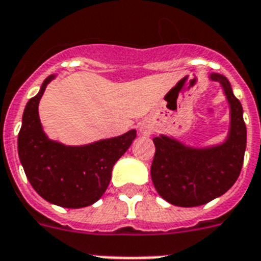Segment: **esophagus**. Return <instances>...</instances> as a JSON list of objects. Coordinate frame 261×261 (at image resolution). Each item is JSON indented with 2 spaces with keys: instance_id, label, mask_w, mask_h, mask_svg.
Segmentation results:
<instances>
[{
  "instance_id": "1",
  "label": "esophagus",
  "mask_w": 261,
  "mask_h": 261,
  "mask_svg": "<svg viewBox=\"0 0 261 261\" xmlns=\"http://www.w3.org/2000/svg\"><path fill=\"white\" fill-rule=\"evenodd\" d=\"M152 131H154V127H152V124H151L148 120H143V122L139 124V133H141L142 135H150Z\"/></svg>"
}]
</instances>
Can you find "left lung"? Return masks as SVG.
Listing matches in <instances>:
<instances>
[{"label": "left lung", "mask_w": 261, "mask_h": 261, "mask_svg": "<svg viewBox=\"0 0 261 261\" xmlns=\"http://www.w3.org/2000/svg\"><path fill=\"white\" fill-rule=\"evenodd\" d=\"M220 83L229 103L225 141L210 147H191L167 135L155 137L151 179L164 200L178 207H198L222 196L238 180L244 161L247 128L243 107L224 75L210 74Z\"/></svg>", "instance_id": "8db88e82"}]
</instances>
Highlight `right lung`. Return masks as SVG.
Listing matches in <instances>:
<instances>
[{"label":"right lung","instance_id":"1","mask_svg":"<svg viewBox=\"0 0 261 261\" xmlns=\"http://www.w3.org/2000/svg\"><path fill=\"white\" fill-rule=\"evenodd\" d=\"M54 78L56 74L47 76L38 94L26 103L18 134V156L26 178L39 196L60 207L82 208L105 194L114 164L128 150L137 131L83 146H66L49 139L39 120L38 105Z\"/></svg>","mask_w":261,"mask_h":261}]
</instances>
